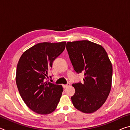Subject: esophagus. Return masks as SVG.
<instances>
[{"mask_svg": "<svg viewBox=\"0 0 130 130\" xmlns=\"http://www.w3.org/2000/svg\"><path fill=\"white\" fill-rule=\"evenodd\" d=\"M70 85V84L69 83H68L67 84H65V85H63V88H67L68 86H69Z\"/></svg>", "mask_w": 130, "mask_h": 130, "instance_id": "1", "label": "esophagus"}]
</instances>
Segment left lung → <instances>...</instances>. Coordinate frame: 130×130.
Instances as JSON below:
<instances>
[{
  "label": "left lung",
  "instance_id": "obj_1",
  "mask_svg": "<svg viewBox=\"0 0 130 130\" xmlns=\"http://www.w3.org/2000/svg\"><path fill=\"white\" fill-rule=\"evenodd\" d=\"M67 50L77 73H84V82L73 84V104L84 113H93L102 106L111 91L112 66L102 46L84 40L68 42Z\"/></svg>",
  "mask_w": 130,
  "mask_h": 130
}]
</instances>
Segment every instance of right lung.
I'll return each instance as SVG.
<instances>
[{
    "mask_svg": "<svg viewBox=\"0 0 130 130\" xmlns=\"http://www.w3.org/2000/svg\"><path fill=\"white\" fill-rule=\"evenodd\" d=\"M65 45V42L37 43L24 52L18 63L16 83L19 92L27 107L37 113H52L60 102L62 85L49 82L47 77Z\"/></svg>",
    "mask_w": 130,
    "mask_h": 130,
    "instance_id": "obj_1",
    "label": "right lung"
}]
</instances>
